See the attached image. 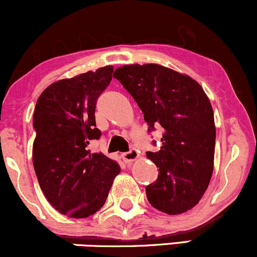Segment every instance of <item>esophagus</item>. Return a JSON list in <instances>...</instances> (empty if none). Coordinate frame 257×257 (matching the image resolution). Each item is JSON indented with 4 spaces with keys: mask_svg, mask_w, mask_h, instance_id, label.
Instances as JSON below:
<instances>
[{
    "mask_svg": "<svg viewBox=\"0 0 257 257\" xmlns=\"http://www.w3.org/2000/svg\"><path fill=\"white\" fill-rule=\"evenodd\" d=\"M138 158H139V153H138L137 150H134V149L131 150L129 152L122 153V159L125 162L126 164H129V163H132V162L137 161Z\"/></svg>",
    "mask_w": 257,
    "mask_h": 257,
    "instance_id": "esophagus-1",
    "label": "esophagus"
}]
</instances>
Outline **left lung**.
<instances>
[{
    "mask_svg": "<svg viewBox=\"0 0 257 257\" xmlns=\"http://www.w3.org/2000/svg\"><path fill=\"white\" fill-rule=\"evenodd\" d=\"M113 77L129 91L150 125L163 128L162 147L146 157L159 168L146 186L150 204L168 215L186 213L199 203L214 170V112L192 77L158 64L123 65Z\"/></svg>",
    "mask_w": 257,
    "mask_h": 257,
    "instance_id": "1",
    "label": "left lung"
}]
</instances>
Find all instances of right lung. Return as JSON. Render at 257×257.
<instances>
[{
  "mask_svg": "<svg viewBox=\"0 0 257 257\" xmlns=\"http://www.w3.org/2000/svg\"><path fill=\"white\" fill-rule=\"evenodd\" d=\"M112 72L108 65L59 79L42 91L35 106V173L47 200L69 217L83 219L99 211L120 172L117 162L88 147L101 135L94 112Z\"/></svg>",
  "mask_w": 257,
  "mask_h": 257,
  "instance_id": "1",
  "label": "right lung"
}]
</instances>
